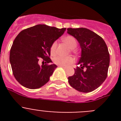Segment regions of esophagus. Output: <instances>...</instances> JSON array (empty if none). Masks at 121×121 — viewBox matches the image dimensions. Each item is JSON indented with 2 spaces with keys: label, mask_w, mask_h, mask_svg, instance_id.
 Wrapping results in <instances>:
<instances>
[{
  "label": "esophagus",
  "mask_w": 121,
  "mask_h": 121,
  "mask_svg": "<svg viewBox=\"0 0 121 121\" xmlns=\"http://www.w3.org/2000/svg\"><path fill=\"white\" fill-rule=\"evenodd\" d=\"M59 67H61V68H64V69H66V68H67V67H65V66H62V65H59Z\"/></svg>",
  "instance_id": "obj_1"
}]
</instances>
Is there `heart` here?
<instances>
[{"label": "heart", "mask_w": 121, "mask_h": 121, "mask_svg": "<svg viewBox=\"0 0 121 121\" xmlns=\"http://www.w3.org/2000/svg\"><path fill=\"white\" fill-rule=\"evenodd\" d=\"M64 42L68 46V47L70 48L71 50L75 48L78 45V42H77L76 39L74 37L71 36H67L65 37L63 39ZM56 47H57V42L54 41L51 45L50 47V52L52 54H54L56 52ZM54 63L56 65H62V66H67L71 65L73 64L74 62V60L72 57H61V56H57V57H54Z\"/></svg>", "instance_id": "b5f03b06"}]
</instances>
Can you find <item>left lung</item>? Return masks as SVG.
<instances>
[{
  "mask_svg": "<svg viewBox=\"0 0 121 121\" xmlns=\"http://www.w3.org/2000/svg\"><path fill=\"white\" fill-rule=\"evenodd\" d=\"M79 43L81 56L74 74L68 78L73 88L83 93L93 91L106 79L110 65L107 46L102 37L85 28H67Z\"/></svg>",
  "mask_w": 121,
  "mask_h": 121,
  "instance_id": "left-lung-1",
  "label": "left lung"
}]
</instances>
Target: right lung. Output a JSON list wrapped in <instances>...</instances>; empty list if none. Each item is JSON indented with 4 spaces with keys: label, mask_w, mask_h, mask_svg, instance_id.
<instances>
[{
    "label": "right lung",
    "mask_w": 121,
    "mask_h": 121,
    "mask_svg": "<svg viewBox=\"0 0 121 121\" xmlns=\"http://www.w3.org/2000/svg\"><path fill=\"white\" fill-rule=\"evenodd\" d=\"M65 30V28L37 25L19 33L9 54L13 73L19 84L27 88L36 89L48 82L57 68L55 64H49L52 62L50 47ZM40 60H43L42 66L39 64Z\"/></svg>",
    "instance_id": "add662e5"
}]
</instances>
